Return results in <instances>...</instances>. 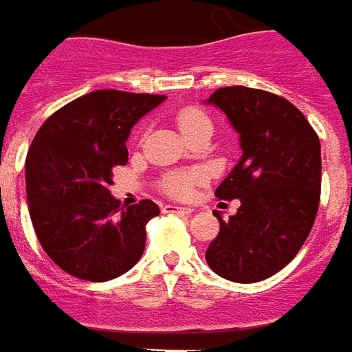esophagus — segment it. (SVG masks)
<instances>
[{
	"label": "esophagus",
	"mask_w": 352,
	"mask_h": 352,
	"mask_svg": "<svg viewBox=\"0 0 352 352\" xmlns=\"http://www.w3.org/2000/svg\"><path fill=\"white\" fill-rule=\"evenodd\" d=\"M163 212H166V214H184V216H189L193 210L186 208V206H178V204H164Z\"/></svg>",
	"instance_id": "obj_1"
}]
</instances>
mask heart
I'll list each match as a JSON object with an SVG mask.
<instances>
[{"mask_svg": "<svg viewBox=\"0 0 352 352\" xmlns=\"http://www.w3.org/2000/svg\"><path fill=\"white\" fill-rule=\"evenodd\" d=\"M176 123L180 126V131L184 136L188 134H193L197 131H203V129H210L212 131V121L210 117L204 113L203 109L199 108H184L176 117ZM203 180L201 172L188 170V172H174V174H168L164 176L161 188L166 195L176 197V199H182L189 193V189L193 188L195 184Z\"/></svg>", "mask_w": 352, "mask_h": 352, "instance_id": "heart-1", "label": "heart"}]
</instances>
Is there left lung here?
Returning <instances> with one entry per match:
<instances>
[{
	"label": "left lung",
	"mask_w": 352,
	"mask_h": 352,
	"mask_svg": "<svg viewBox=\"0 0 352 352\" xmlns=\"http://www.w3.org/2000/svg\"><path fill=\"white\" fill-rule=\"evenodd\" d=\"M210 104L241 134L243 157L216 189L241 206L206 250L216 275L233 283H258L286 267L313 229L320 201V140L305 116L278 94L223 87Z\"/></svg>",
	"instance_id": "obj_1"
}]
</instances>
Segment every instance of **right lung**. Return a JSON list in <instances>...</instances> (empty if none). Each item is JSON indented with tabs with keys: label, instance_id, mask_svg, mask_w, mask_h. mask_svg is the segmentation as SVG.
Instances as JSON below:
<instances>
[{
	"label": "right lung",
	"instance_id": "1",
	"mask_svg": "<svg viewBox=\"0 0 352 352\" xmlns=\"http://www.w3.org/2000/svg\"><path fill=\"white\" fill-rule=\"evenodd\" d=\"M166 96L94 91L54 111L26 155V197L39 243L62 271L104 283L136 265L146 226L159 214L149 199L121 206L109 193L113 168L138 119Z\"/></svg>",
	"mask_w": 352,
	"mask_h": 352
}]
</instances>
